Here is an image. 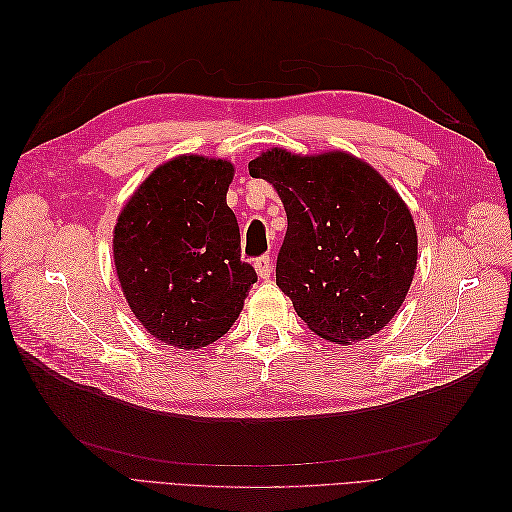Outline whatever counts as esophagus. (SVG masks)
Segmentation results:
<instances>
[{"mask_svg": "<svg viewBox=\"0 0 512 512\" xmlns=\"http://www.w3.org/2000/svg\"><path fill=\"white\" fill-rule=\"evenodd\" d=\"M254 267H256V273H258L260 280H269L271 273H273V260H271V256H267V254H265V256L256 258Z\"/></svg>", "mask_w": 512, "mask_h": 512, "instance_id": "1", "label": "esophagus"}]
</instances>
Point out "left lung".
<instances>
[{"instance_id": "left-lung-1", "label": "left lung", "mask_w": 512, "mask_h": 512, "mask_svg": "<svg viewBox=\"0 0 512 512\" xmlns=\"http://www.w3.org/2000/svg\"><path fill=\"white\" fill-rule=\"evenodd\" d=\"M250 175L273 183L288 228L275 282L316 335L361 342L391 322L416 269V228L399 194L344 151L271 149Z\"/></svg>"}]
</instances>
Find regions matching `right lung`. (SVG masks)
I'll return each mask as SVG.
<instances>
[{
    "mask_svg": "<svg viewBox=\"0 0 512 512\" xmlns=\"http://www.w3.org/2000/svg\"><path fill=\"white\" fill-rule=\"evenodd\" d=\"M232 175L226 160L179 156L153 170L117 220L121 290L168 346L196 350L220 339L258 280L241 260L239 224L226 205Z\"/></svg>",
    "mask_w": 512,
    "mask_h": 512,
    "instance_id": "obj_1",
    "label": "right lung"
}]
</instances>
